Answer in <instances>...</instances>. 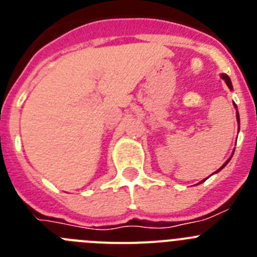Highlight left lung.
<instances>
[{
  "mask_svg": "<svg viewBox=\"0 0 257 257\" xmlns=\"http://www.w3.org/2000/svg\"><path fill=\"white\" fill-rule=\"evenodd\" d=\"M220 77H222V79H223V80H224V81H225V84H227V85H228V88H229V89H230V90H233V86H232V82H230V79H229V76H228V75H227V74H222V75H220ZM233 104H234V107H236V108H237L236 103H233ZM237 121H238V123H239V114H238V110H237ZM232 155H233V154H232ZM230 158H232V157H230ZM230 158H229V159H228V161H227V162H225V163H224V164H223V166H222V167H220V168H219V169H218V171H216V172H219V171H222V169H223V168H224V167H225V166H227V163H228V162H229V161H230ZM216 172H215V173H216ZM205 181H206V178H205V180H202V181H201V182H199V183H202V182H205Z\"/></svg>",
  "mask_w": 257,
  "mask_h": 257,
  "instance_id": "1",
  "label": "left lung"
}]
</instances>
